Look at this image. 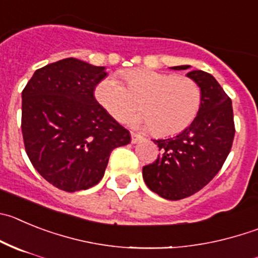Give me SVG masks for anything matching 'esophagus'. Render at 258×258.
Listing matches in <instances>:
<instances>
[{
	"label": "esophagus",
	"instance_id": "1",
	"mask_svg": "<svg viewBox=\"0 0 258 258\" xmlns=\"http://www.w3.org/2000/svg\"><path fill=\"white\" fill-rule=\"evenodd\" d=\"M131 136H132V143H137L142 139V136H139L138 133H134V132H131Z\"/></svg>",
	"mask_w": 258,
	"mask_h": 258
}]
</instances>
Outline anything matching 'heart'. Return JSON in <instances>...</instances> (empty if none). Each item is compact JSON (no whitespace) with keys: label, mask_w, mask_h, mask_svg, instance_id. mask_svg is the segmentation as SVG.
<instances>
[{"label":"heart","mask_w":258,"mask_h":258,"mask_svg":"<svg viewBox=\"0 0 258 258\" xmlns=\"http://www.w3.org/2000/svg\"><path fill=\"white\" fill-rule=\"evenodd\" d=\"M120 77L125 86L107 77L94 88L96 101L113 119L122 120L133 112L137 100L145 111L127 121L153 127L158 136L180 133L197 116L202 93L195 80L151 69L125 70Z\"/></svg>","instance_id":"1"}]
</instances>
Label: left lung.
Returning a JSON list of instances; mask_svg holds the SVG:
<instances>
[{
  "label": "left lung",
  "mask_w": 258,
  "mask_h": 258,
  "mask_svg": "<svg viewBox=\"0 0 258 258\" xmlns=\"http://www.w3.org/2000/svg\"><path fill=\"white\" fill-rule=\"evenodd\" d=\"M186 77L197 83L202 93L197 116L176 137L153 141L160 155L152 164L143 166L148 188L171 201L195 195L214 179L230 152L235 134L230 97L216 79L202 70H192Z\"/></svg>",
  "instance_id": "obj_1"
}]
</instances>
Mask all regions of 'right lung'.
<instances>
[{
  "mask_svg": "<svg viewBox=\"0 0 258 258\" xmlns=\"http://www.w3.org/2000/svg\"><path fill=\"white\" fill-rule=\"evenodd\" d=\"M103 66L69 57L35 70L21 93V132L30 162L65 192L84 190L102 179L112 150L131 133L94 98Z\"/></svg>",
  "mask_w": 258,
  "mask_h": 258,
  "instance_id": "add662e5",
  "label": "right lung"
}]
</instances>
